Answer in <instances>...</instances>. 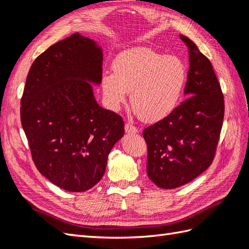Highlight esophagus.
Returning a JSON list of instances; mask_svg holds the SVG:
<instances>
[{
	"instance_id": "34e87169",
	"label": "esophagus",
	"mask_w": 249,
	"mask_h": 249,
	"mask_svg": "<svg viewBox=\"0 0 249 249\" xmlns=\"http://www.w3.org/2000/svg\"><path fill=\"white\" fill-rule=\"evenodd\" d=\"M125 131L126 133H137V131H138V128H137L136 126L131 123H126L125 124Z\"/></svg>"
}]
</instances>
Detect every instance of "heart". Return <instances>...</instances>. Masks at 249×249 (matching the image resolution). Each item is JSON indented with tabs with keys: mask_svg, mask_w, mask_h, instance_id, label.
Wrapping results in <instances>:
<instances>
[{
	"mask_svg": "<svg viewBox=\"0 0 249 249\" xmlns=\"http://www.w3.org/2000/svg\"><path fill=\"white\" fill-rule=\"evenodd\" d=\"M187 83V67L177 55H165L149 48L122 52L106 71L102 88L106 105L119 110L130 94L135 112L144 121H158L177 109Z\"/></svg>",
	"mask_w": 249,
	"mask_h": 249,
	"instance_id": "heart-1",
	"label": "heart"
}]
</instances>
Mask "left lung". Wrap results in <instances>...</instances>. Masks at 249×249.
I'll list each match as a JSON object with an SVG mask.
<instances>
[{"label": "left lung", "mask_w": 249, "mask_h": 249, "mask_svg": "<svg viewBox=\"0 0 249 249\" xmlns=\"http://www.w3.org/2000/svg\"><path fill=\"white\" fill-rule=\"evenodd\" d=\"M179 38L189 52L184 91L188 98L143 130L147 176L163 189L187 184L211 166L225 114L224 94L212 63L188 37L181 35Z\"/></svg>", "instance_id": "1"}]
</instances>
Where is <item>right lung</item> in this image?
Segmentation results:
<instances>
[{"mask_svg": "<svg viewBox=\"0 0 249 249\" xmlns=\"http://www.w3.org/2000/svg\"><path fill=\"white\" fill-rule=\"evenodd\" d=\"M103 51L79 33L36 57L21 97V124L36 168L56 186L86 192L102 179L124 121L94 98Z\"/></svg>", "mask_w": 249, "mask_h": 249, "instance_id": "1", "label": "right lung"}]
</instances>
